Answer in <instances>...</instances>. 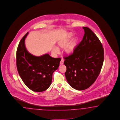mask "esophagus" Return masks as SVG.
Segmentation results:
<instances>
[{"mask_svg": "<svg viewBox=\"0 0 120 120\" xmlns=\"http://www.w3.org/2000/svg\"><path fill=\"white\" fill-rule=\"evenodd\" d=\"M64 60H63V59H61V61L60 62V64L62 65L64 64Z\"/></svg>", "mask_w": 120, "mask_h": 120, "instance_id": "obj_1", "label": "esophagus"}]
</instances>
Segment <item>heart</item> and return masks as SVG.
Masks as SVG:
<instances>
[{
    "label": "heart",
    "instance_id": "1",
    "mask_svg": "<svg viewBox=\"0 0 120 120\" xmlns=\"http://www.w3.org/2000/svg\"><path fill=\"white\" fill-rule=\"evenodd\" d=\"M73 37V34H69L67 37L59 41L57 43L58 46L60 48H64L65 46H66L65 48V52L68 54H71L74 52V50L77 46L78 40L77 38L74 39L72 41H71L69 43H68ZM52 51L56 53H58L59 52L58 49L56 47H53Z\"/></svg>",
    "mask_w": 120,
    "mask_h": 120
}]
</instances>
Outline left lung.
Segmentation results:
<instances>
[{
    "label": "left lung",
    "instance_id": "8db88e82",
    "mask_svg": "<svg viewBox=\"0 0 120 120\" xmlns=\"http://www.w3.org/2000/svg\"><path fill=\"white\" fill-rule=\"evenodd\" d=\"M83 28V40L72 54L64 57L66 79L71 86L78 90L89 88L95 82L104 60V50L98 37L89 28Z\"/></svg>",
    "mask_w": 120,
    "mask_h": 120
}]
</instances>
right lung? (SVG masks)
Returning a JSON list of instances; mask_svg holds the SVG:
<instances>
[{"label":"right lung","instance_id":"obj_1","mask_svg":"<svg viewBox=\"0 0 120 120\" xmlns=\"http://www.w3.org/2000/svg\"><path fill=\"white\" fill-rule=\"evenodd\" d=\"M28 33L22 38L16 51V66L19 74L25 85L35 92H42L48 89L52 80L53 73L61 60L49 54L37 56L28 52L25 40Z\"/></svg>","mask_w":120,"mask_h":120}]
</instances>
